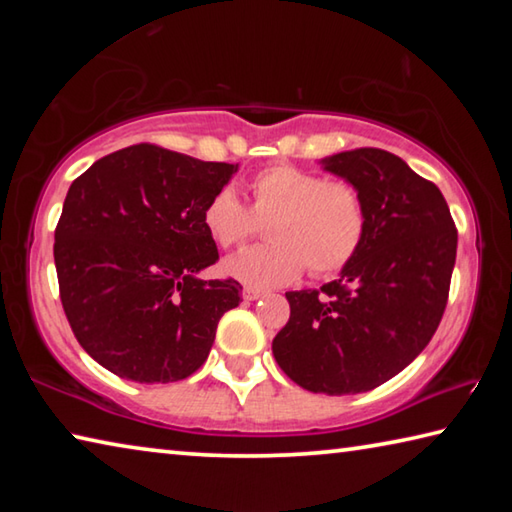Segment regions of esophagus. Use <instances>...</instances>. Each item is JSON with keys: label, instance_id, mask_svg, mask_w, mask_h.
Returning a JSON list of instances; mask_svg holds the SVG:
<instances>
[{"label": "esophagus", "instance_id": "obj_1", "mask_svg": "<svg viewBox=\"0 0 512 512\" xmlns=\"http://www.w3.org/2000/svg\"><path fill=\"white\" fill-rule=\"evenodd\" d=\"M241 296H244V300H259V298H264L266 293L255 289V287H246L244 291H241Z\"/></svg>", "mask_w": 512, "mask_h": 512}]
</instances>
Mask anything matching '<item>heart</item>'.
<instances>
[{"label": "heart", "instance_id": "1", "mask_svg": "<svg viewBox=\"0 0 512 512\" xmlns=\"http://www.w3.org/2000/svg\"><path fill=\"white\" fill-rule=\"evenodd\" d=\"M253 210L235 187H221L203 210V225L221 248L241 246L255 237L262 221L271 241L248 248L223 264L225 273L250 287H282L305 271H341L359 253L366 237L361 194L343 180H325L314 171L275 164L250 180Z\"/></svg>", "mask_w": 512, "mask_h": 512}]
</instances>
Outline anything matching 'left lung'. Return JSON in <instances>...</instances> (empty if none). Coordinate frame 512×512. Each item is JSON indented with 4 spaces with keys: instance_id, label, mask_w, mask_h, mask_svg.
Wrapping results in <instances>:
<instances>
[{
    "instance_id": "obj_1",
    "label": "left lung",
    "mask_w": 512,
    "mask_h": 512,
    "mask_svg": "<svg viewBox=\"0 0 512 512\" xmlns=\"http://www.w3.org/2000/svg\"><path fill=\"white\" fill-rule=\"evenodd\" d=\"M320 167L361 194L366 237L339 280L287 293L291 316L273 357L311 393H366L409 366L438 329L456 225L440 189L393 153L363 146Z\"/></svg>"
}]
</instances>
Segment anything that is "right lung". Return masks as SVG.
Returning a JSON list of instances; mask_svg holds the SVG:
<instances>
[{"mask_svg":"<svg viewBox=\"0 0 512 512\" xmlns=\"http://www.w3.org/2000/svg\"><path fill=\"white\" fill-rule=\"evenodd\" d=\"M237 169L135 144L69 187L54 244L60 300L76 341L117 377H189L210 354L221 316L241 302L237 280L198 277L219 259L205 203Z\"/></svg>","mask_w":512,"mask_h":512,"instance_id":"obj_1","label":"right lung"}]
</instances>
